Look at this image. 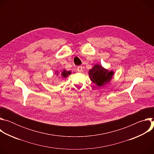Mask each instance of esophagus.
Returning a JSON list of instances; mask_svg holds the SVG:
<instances>
[{
	"instance_id": "34e87169",
	"label": "esophagus",
	"mask_w": 154,
	"mask_h": 154,
	"mask_svg": "<svg viewBox=\"0 0 154 154\" xmlns=\"http://www.w3.org/2000/svg\"><path fill=\"white\" fill-rule=\"evenodd\" d=\"M77 69V71H78L79 72H83V67L82 66H78Z\"/></svg>"
}]
</instances>
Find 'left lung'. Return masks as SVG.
<instances>
[{
  "label": "left lung",
  "mask_w": 154,
  "mask_h": 154,
  "mask_svg": "<svg viewBox=\"0 0 154 154\" xmlns=\"http://www.w3.org/2000/svg\"><path fill=\"white\" fill-rule=\"evenodd\" d=\"M90 80L98 86H103L112 79L114 72L104 68L100 64H94L88 72Z\"/></svg>",
  "instance_id": "obj_1"
}]
</instances>
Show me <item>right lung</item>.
<instances>
[{"instance_id":"add662e5","label":"right lung","mask_w":154,"mask_h":154,"mask_svg":"<svg viewBox=\"0 0 154 154\" xmlns=\"http://www.w3.org/2000/svg\"><path fill=\"white\" fill-rule=\"evenodd\" d=\"M55 74L57 76L59 75L60 77H61L63 79H66L70 74H71V71H68L64 69L63 71H61V72H59L58 71H56Z\"/></svg>"}]
</instances>
